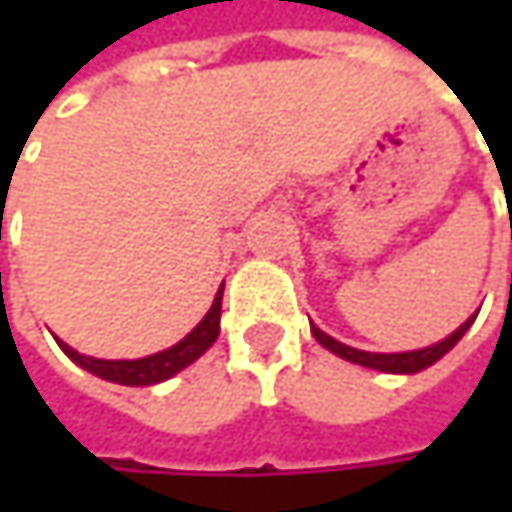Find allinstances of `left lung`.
<instances>
[{"mask_svg":"<svg viewBox=\"0 0 512 512\" xmlns=\"http://www.w3.org/2000/svg\"><path fill=\"white\" fill-rule=\"evenodd\" d=\"M501 186H504V180H501ZM474 317H477V314H474ZM474 317L465 320L460 329H457L454 335H448L445 341H439V344H433V347H424V350H412V353H364V350H353V347H347V344L329 338V335L320 332L317 326H311V335H314L326 350H332L335 356L347 358V361L361 364V367H373V370H385V373H418V370L430 367L433 361H439V358L445 356V353L460 341L462 335L468 332V326L474 323Z\"/></svg>","mask_w":512,"mask_h":512,"instance_id":"obj_1","label":"left lung"}]
</instances>
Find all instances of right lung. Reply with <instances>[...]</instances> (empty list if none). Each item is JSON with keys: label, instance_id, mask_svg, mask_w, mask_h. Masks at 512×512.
I'll use <instances>...</instances> for the list:
<instances>
[{"label": "right lung", "instance_id": "obj_1", "mask_svg": "<svg viewBox=\"0 0 512 512\" xmlns=\"http://www.w3.org/2000/svg\"><path fill=\"white\" fill-rule=\"evenodd\" d=\"M222 290L225 284L219 287L207 317L174 347L156 353V356L148 358H136V361H106V358H91L70 350L67 344L58 341V347L73 358L79 367H85L88 373L100 376V379H109V382H118V385H154V382H162L168 376H174L177 370H183L186 364H192L195 358H201L210 347L213 341L219 338V317H222Z\"/></svg>", "mask_w": 512, "mask_h": 512}]
</instances>
